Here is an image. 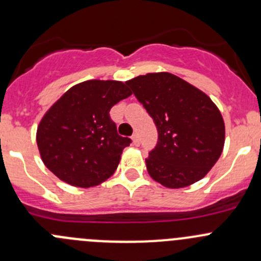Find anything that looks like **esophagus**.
Segmentation results:
<instances>
[{
  "label": "esophagus",
  "mask_w": 261,
  "mask_h": 261,
  "mask_svg": "<svg viewBox=\"0 0 261 261\" xmlns=\"http://www.w3.org/2000/svg\"><path fill=\"white\" fill-rule=\"evenodd\" d=\"M133 143H134V145H140V139H139V135L138 134H134L133 135Z\"/></svg>",
  "instance_id": "1"
}]
</instances>
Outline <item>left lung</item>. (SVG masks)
I'll list each match as a JSON object with an SVG mask.
<instances>
[{
	"mask_svg": "<svg viewBox=\"0 0 261 261\" xmlns=\"http://www.w3.org/2000/svg\"><path fill=\"white\" fill-rule=\"evenodd\" d=\"M158 128L146 158L150 177L183 188L204 177L225 144V123L206 93L170 73H149L126 82Z\"/></svg>",
	"mask_w": 261,
	"mask_h": 261,
	"instance_id": "1",
	"label": "left lung"
}]
</instances>
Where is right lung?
<instances>
[{"mask_svg": "<svg viewBox=\"0 0 261 261\" xmlns=\"http://www.w3.org/2000/svg\"><path fill=\"white\" fill-rule=\"evenodd\" d=\"M133 92L117 81H87L65 92L41 120L36 143L59 179L88 188L109 179L131 139L117 134L110 110Z\"/></svg>", "mask_w": 261, "mask_h": 261, "instance_id": "1", "label": "right lung"}]
</instances>
